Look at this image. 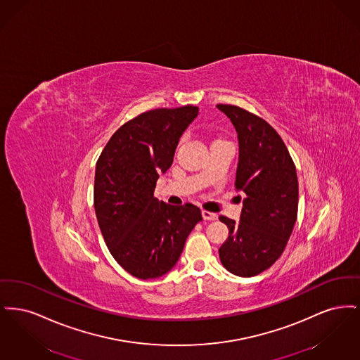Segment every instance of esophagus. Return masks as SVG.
Instances as JSON below:
<instances>
[{
  "mask_svg": "<svg viewBox=\"0 0 360 360\" xmlns=\"http://www.w3.org/2000/svg\"><path fill=\"white\" fill-rule=\"evenodd\" d=\"M202 217H204V220H206V221L217 220V214L212 213V212H207V210H202Z\"/></svg>",
  "mask_w": 360,
  "mask_h": 360,
  "instance_id": "esophagus-1",
  "label": "esophagus"
}]
</instances>
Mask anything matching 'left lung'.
<instances>
[{
    "label": "left lung",
    "mask_w": 360,
    "mask_h": 360,
    "mask_svg": "<svg viewBox=\"0 0 360 360\" xmlns=\"http://www.w3.org/2000/svg\"><path fill=\"white\" fill-rule=\"evenodd\" d=\"M217 108L238 134L235 188L245 194L240 221L220 216L229 236L219 255L229 273L247 278L282 255L297 220L298 179L283 140L269 122L235 105Z\"/></svg>",
    "instance_id": "left-lung-1"
}]
</instances>
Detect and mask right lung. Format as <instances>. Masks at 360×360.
<instances>
[{
    "label": "right lung",
    "instance_id": "add662e5",
    "mask_svg": "<svg viewBox=\"0 0 360 360\" xmlns=\"http://www.w3.org/2000/svg\"><path fill=\"white\" fill-rule=\"evenodd\" d=\"M198 112L188 105L141 113L113 134L97 160L94 209L103 240L139 279L167 274L202 220L195 205L172 206L154 197L159 175L170 169L179 139Z\"/></svg>",
    "mask_w": 360,
    "mask_h": 360
}]
</instances>
